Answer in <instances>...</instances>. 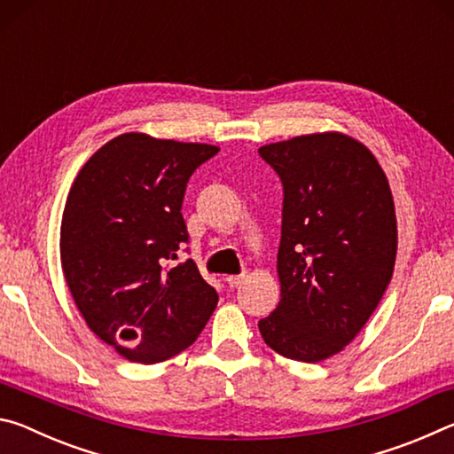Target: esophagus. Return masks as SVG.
<instances>
[{"label": "esophagus", "mask_w": 454, "mask_h": 454, "mask_svg": "<svg viewBox=\"0 0 454 454\" xmlns=\"http://www.w3.org/2000/svg\"><path fill=\"white\" fill-rule=\"evenodd\" d=\"M246 280V274H238V276H228L226 278V282H228V286L230 288H238L240 286V284Z\"/></svg>", "instance_id": "obj_1"}]
</instances>
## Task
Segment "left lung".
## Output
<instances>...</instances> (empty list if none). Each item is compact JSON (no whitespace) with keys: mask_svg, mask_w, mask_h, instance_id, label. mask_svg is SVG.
Wrapping results in <instances>:
<instances>
[{"mask_svg":"<svg viewBox=\"0 0 454 454\" xmlns=\"http://www.w3.org/2000/svg\"><path fill=\"white\" fill-rule=\"evenodd\" d=\"M284 188L280 302L258 322L278 355L320 363L355 338L393 278L396 214L372 152L340 132L258 150Z\"/></svg>","mask_w":454,"mask_h":454,"instance_id":"left-lung-1","label":"left lung"}]
</instances>
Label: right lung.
<instances>
[{
	"label": "right lung",
	"mask_w": 454,
	"mask_h": 454,
	"mask_svg": "<svg viewBox=\"0 0 454 454\" xmlns=\"http://www.w3.org/2000/svg\"><path fill=\"white\" fill-rule=\"evenodd\" d=\"M218 145L114 137L75 176L59 230L74 302L91 333L132 363L156 364L196 340L218 304L188 242L184 192Z\"/></svg>",
	"instance_id": "obj_1"
}]
</instances>
